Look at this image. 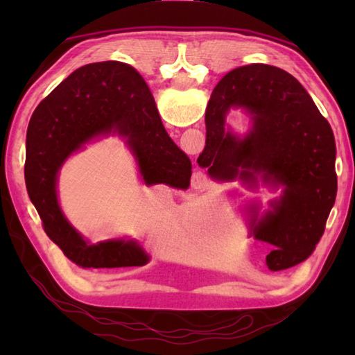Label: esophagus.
<instances>
[{
  "label": "esophagus",
  "instance_id": "34e87169",
  "mask_svg": "<svg viewBox=\"0 0 355 355\" xmlns=\"http://www.w3.org/2000/svg\"><path fill=\"white\" fill-rule=\"evenodd\" d=\"M202 183H203L202 173H200V172H196L194 177H192V184H194V186H200Z\"/></svg>",
  "mask_w": 355,
  "mask_h": 355
}]
</instances>
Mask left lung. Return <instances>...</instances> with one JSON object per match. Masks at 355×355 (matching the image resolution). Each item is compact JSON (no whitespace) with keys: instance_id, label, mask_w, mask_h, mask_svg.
I'll use <instances>...</instances> for the list:
<instances>
[{"instance_id":"obj_1","label":"left lung","mask_w":355,"mask_h":355,"mask_svg":"<svg viewBox=\"0 0 355 355\" xmlns=\"http://www.w3.org/2000/svg\"><path fill=\"white\" fill-rule=\"evenodd\" d=\"M230 109L250 116L244 137L226 125ZM205 125L207 146L197 163L209 177L280 189L263 214L257 203L248 207L250 233L272 245L268 268L282 271L307 260L335 203L336 147L332 128L302 84L272 65H243L214 87Z\"/></svg>"}]
</instances>
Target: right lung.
Returning <instances> with one entry per match:
<instances>
[{
    "instance_id": "1",
    "label": "right lung",
    "mask_w": 355,
    "mask_h": 355,
    "mask_svg": "<svg viewBox=\"0 0 355 355\" xmlns=\"http://www.w3.org/2000/svg\"><path fill=\"white\" fill-rule=\"evenodd\" d=\"M122 136L146 184L189 186L191 159L173 142L144 78L128 64L94 62L75 70L40 101L26 133L25 182L44 230L81 268L144 266L150 257L135 239L91 244L65 218L58 200L59 171L84 146Z\"/></svg>"
}]
</instances>
